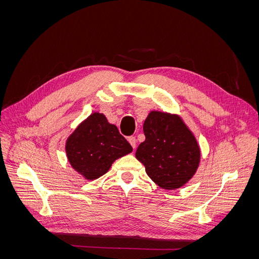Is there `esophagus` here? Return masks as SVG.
I'll use <instances>...</instances> for the list:
<instances>
[{
    "label": "esophagus",
    "instance_id": "1",
    "mask_svg": "<svg viewBox=\"0 0 259 259\" xmlns=\"http://www.w3.org/2000/svg\"><path fill=\"white\" fill-rule=\"evenodd\" d=\"M128 143L131 144V146L133 147V149H135V148H136V143H137V140H136V138H135V137H133V136L128 137Z\"/></svg>",
    "mask_w": 259,
    "mask_h": 259
}]
</instances>
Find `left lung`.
Returning <instances> with one entry per match:
<instances>
[{"label": "left lung", "mask_w": 259, "mask_h": 259, "mask_svg": "<svg viewBox=\"0 0 259 259\" xmlns=\"http://www.w3.org/2000/svg\"><path fill=\"white\" fill-rule=\"evenodd\" d=\"M145 142L136 150L147 175L163 189L173 190L192 178L200 163V148L182 117L151 111L144 123Z\"/></svg>", "instance_id": "1"}]
</instances>
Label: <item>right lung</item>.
Here are the masks:
<instances>
[{"instance_id":"right-lung-1","label":"right lung","mask_w":259,"mask_h":259,"mask_svg":"<svg viewBox=\"0 0 259 259\" xmlns=\"http://www.w3.org/2000/svg\"><path fill=\"white\" fill-rule=\"evenodd\" d=\"M133 151L132 146L104 114L95 112L83 121L66 143L67 158L85 179L103 176L112 163Z\"/></svg>"}]
</instances>
